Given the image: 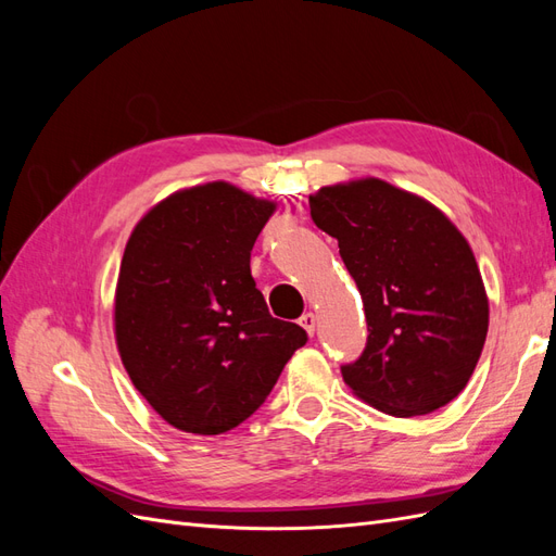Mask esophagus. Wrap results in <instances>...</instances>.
<instances>
[{
    "instance_id": "obj_1",
    "label": "esophagus",
    "mask_w": 556,
    "mask_h": 556,
    "mask_svg": "<svg viewBox=\"0 0 556 556\" xmlns=\"http://www.w3.org/2000/svg\"><path fill=\"white\" fill-rule=\"evenodd\" d=\"M299 325L304 327V329L313 336V333H315V325H317V317H315L313 313H304V315L299 317Z\"/></svg>"
}]
</instances>
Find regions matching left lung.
I'll list each match as a JSON object with an SVG mask.
<instances>
[{
  "label": "left lung",
  "instance_id": "8db88e82",
  "mask_svg": "<svg viewBox=\"0 0 556 556\" xmlns=\"http://www.w3.org/2000/svg\"><path fill=\"white\" fill-rule=\"evenodd\" d=\"M313 223L339 241L368 325L343 380L374 408L415 417L457 396L490 325L473 252L425 199L366 178L308 197Z\"/></svg>",
  "mask_w": 556,
  "mask_h": 556
}]
</instances>
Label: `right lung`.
I'll return each instance as SVG.
<instances>
[{"instance_id":"obj_1","label":"right lung","mask_w":556,"mask_h":556,"mask_svg":"<svg viewBox=\"0 0 556 556\" xmlns=\"http://www.w3.org/2000/svg\"><path fill=\"white\" fill-rule=\"evenodd\" d=\"M227 182L164 199L131 231L115 341L143 399L180 431L215 435L255 413L308 333L276 319L250 276L274 213Z\"/></svg>"}]
</instances>
